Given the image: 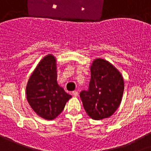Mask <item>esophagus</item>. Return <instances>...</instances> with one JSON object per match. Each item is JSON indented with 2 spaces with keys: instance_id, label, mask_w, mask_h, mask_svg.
Masks as SVG:
<instances>
[{
  "instance_id": "esophagus-1",
  "label": "esophagus",
  "mask_w": 151,
  "mask_h": 151,
  "mask_svg": "<svg viewBox=\"0 0 151 151\" xmlns=\"http://www.w3.org/2000/svg\"><path fill=\"white\" fill-rule=\"evenodd\" d=\"M72 94H73V96H78V92H77V91H74V92H72Z\"/></svg>"
}]
</instances>
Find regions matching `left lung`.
<instances>
[{"label": "left lung", "instance_id": "left-lung-1", "mask_svg": "<svg viewBox=\"0 0 151 151\" xmlns=\"http://www.w3.org/2000/svg\"><path fill=\"white\" fill-rule=\"evenodd\" d=\"M90 70L89 89L80 93L84 109L94 119L109 117L121 103L123 77L114 66L102 59H95Z\"/></svg>", "mask_w": 151, "mask_h": 151}]
</instances>
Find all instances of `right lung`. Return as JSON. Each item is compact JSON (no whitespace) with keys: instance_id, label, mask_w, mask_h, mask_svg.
<instances>
[{"instance_id":"obj_1","label":"right lung","mask_w":151,"mask_h":151,"mask_svg":"<svg viewBox=\"0 0 151 151\" xmlns=\"http://www.w3.org/2000/svg\"><path fill=\"white\" fill-rule=\"evenodd\" d=\"M56 81V60L50 54L39 62L26 86L30 106L38 116L50 120L60 114L71 98Z\"/></svg>"}]
</instances>
